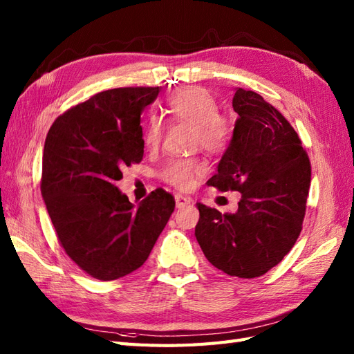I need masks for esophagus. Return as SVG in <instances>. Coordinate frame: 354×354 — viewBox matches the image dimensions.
Listing matches in <instances>:
<instances>
[{
  "label": "esophagus",
  "instance_id": "obj_1",
  "mask_svg": "<svg viewBox=\"0 0 354 354\" xmlns=\"http://www.w3.org/2000/svg\"><path fill=\"white\" fill-rule=\"evenodd\" d=\"M189 203H190V198H189V196L180 195V194H177V195H176V205H177V208L187 207Z\"/></svg>",
  "mask_w": 354,
  "mask_h": 354
}]
</instances>
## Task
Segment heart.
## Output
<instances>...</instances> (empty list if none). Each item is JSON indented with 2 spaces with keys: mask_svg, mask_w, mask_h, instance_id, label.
<instances>
[{
  "mask_svg": "<svg viewBox=\"0 0 354 354\" xmlns=\"http://www.w3.org/2000/svg\"><path fill=\"white\" fill-rule=\"evenodd\" d=\"M165 109L176 121L192 127V145L199 146L203 152L218 155L227 147L233 122L227 115L217 111L214 95L202 87H186L177 90L168 97ZM162 138V124L158 118H151L143 131V143L147 149L159 146ZM205 173L199 158L169 159L160 169L159 177L177 189H189L195 177Z\"/></svg>",
  "mask_w": 354,
  "mask_h": 354,
  "instance_id": "b5f03b06",
  "label": "heart"
}]
</instances>
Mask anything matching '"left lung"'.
<instances>
[{
    "label": "left lung",
    "mask_w": 354,
    "mask_h": 354,
    "mask_svg": "<svg viewBox=\"0 0 354 354\" xmlns=\"http://www.w3.org/2000/svg\"><path fill=\"white\" fill-rule=\"evenodd\" d=\"M239 115L217 173L207 185L238 190L236 212L196 203L195 236L207 260L229 276H263L291 251L303 229L312 178L310 159L292 125L259 93L238 88Z\"/></svg>",
    "instance_id": "obj_1"
}]
</instances>
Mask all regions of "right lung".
I'll return each instance as SVG.
<instances>
[{
    "label": "right lung",
    "mask_w": 354,
    "mask_h": 354,
    "mask_svg": "<svg viewBox=\"0 0 354 354\" xmlns=\"http://www.w3.org/2000/svg\"><path fill=\"white\" fill-rule=\"evenodd\" d=\"M159 87L106 90L53 122L42 153L41 195L59 243L81 270L115 281L142 267L176 208L164 189L138 207L115 181L143 159L142 111Z\"/></svg>",
    "instance_id": "right-lung-1"
}]
</instances>
